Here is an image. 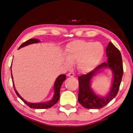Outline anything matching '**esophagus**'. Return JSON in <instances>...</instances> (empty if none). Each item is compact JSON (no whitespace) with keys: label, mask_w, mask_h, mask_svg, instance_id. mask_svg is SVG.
I'll list each match as a JSON object with an SVG mask.
<instances>
[{"label":"esophagus","mask_w":133,"mask_h":133,"mask_svg":"<svg viewBox=\"0 0 133 133\" xmlns=\"http://www.w3.org/2000/svg\"><path fill=\"white\" fill-rule=\"evenodd\" d=\"M67 76H69V77H73L75 76V74L73 73H69L67 74Z\"/></svg>","instance_id":"obj_1"}]
</instances>
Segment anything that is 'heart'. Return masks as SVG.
I'll list each match as a JSON object with an SVG mask.
<instances>
[{"mask_svg":"<svg viewBox=\"0 0 133 133\" xmlns=\"http://www.w3.org/2000/svg\"><path fill=\"white\" fill-rule=\"evenodd\" d=\"M104 55V49L100 42L74 40L67 44L64 63L70 69L77 62V68L83 73H89L100 64Z\"/></svg>","mask_w":133,"mask_h":133,"instance_id":"1","label":"heart"}]
</instances>
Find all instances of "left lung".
Segmentation results:
<instances>
[{
    "label": "left lung",
    "instance_id": "8db88e82",
    "mask_svg": "<svg viewBox=\"0 0 133 133\" xmlns=\"http://www.w3.org/2000/svg\"><path fill=\"white\" fill-rule=\"evenodd\" d=\"M107 62L94 69L93 70L78 77L79 90L78 101L86 109H101L107 105L117 94L123 75L122 57L120 51L112 43L109 42L106 48ZM104 68H109L113 73V81L110 91L105 96L95 94L91 87L92 78L99 72Z\"/></svg>",
    "mask_w": 133,
    "mask_h": 133
}]
</instances>
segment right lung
<instances>
[{
  "label": "right lung",
  "instance_id": "obj_1",
  "mask_svg": "<svg viewBox=\"0 0 133 133\" xmlns=\"http://www.w3.org/2000/svg\"><path fill=\"white\" fill-rule=\"evenodd\" d=\"M40 42L39 39H30L28 40V41L24 42L23 44L21 45V46L19 47V49H21L22 48H23L24 46H28L29 44H33V43H37ZM10 70H11V75H12V82H13V87H14L15 91L16 93L17 96L19 97L21 99V100L23 101V102L25 103L26 104L28 105L29 107L31 108V109H49L56 104V103L59 100L60 98V88H61V86L62 85V83H63L64 81L66 80V76L65 75H60L57 77L56 78V80L55 82V84H54V95L53 96L52 99H51L50 100L48 101V102H41V103H29L26 102L25 100L22 97L20 96V94L18 93L16 89H15L14 82H13V76L12 73V66L10 67Z\"/></svg>",
  "mask_w": 133,
  "mask_h": 133
}]
</instances>
